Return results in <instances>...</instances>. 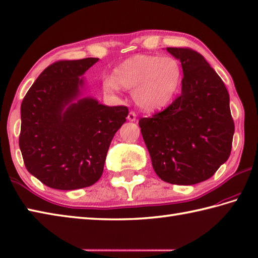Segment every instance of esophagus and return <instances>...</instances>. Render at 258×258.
Masks as SVG:
<instances>
[{"instance_id": "obj_1", "label": "esophagus", "mask_w": 258, "mask_h": 258, "mask_svg": "<svg viewBox=\"0 0 258 258\" xmlns=\"http://www.w3.org/2000/svg\"><path fill=\"white\" fill-rule=\"evenodd\" d=\"M137 119V114H136L135 111H130L129 114H128V120L129 121H135Z\"/></svg>"}]
</instances>
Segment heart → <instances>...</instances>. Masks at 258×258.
I'll list each match as a JSON object with an SVG mask.
<instances>
[{
    "label": "heart",
    "instance_id": "1",
    "mask_svg": "<svg viewBox=\"0 0 258 258\" xmlns=\"http://www.w3.org/2000/svg\"><path fill=\"white\" fill-rule=\"evenodd\" d=\"M181 77V64L176 58L139 53L115 67L114 76H106L103 85L112 93L118 92L120 86L134 90V100L139 108L153 112L172 101Z\"/></svg>",
    "mask_w": 258,
    "mask_h": 258
}]
</instances>
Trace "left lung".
<instances>
[{"label": "left lung", "mask_w": 258, "mask_h": 258, "mask_svg": "<svg viewBox=\"0 0 258 258\" xmlns=\"http://www.w3.org/2000/svg\"><path fill=\"white\" fill-rule=\"evenodd\" d=\"M182 64V92L166 109L139 120L154 171L163 181H206L230 156L235 124L229 94L201 53L166 48Z\"/></svg>", "instance_id": "obj_1"}]
</instances>
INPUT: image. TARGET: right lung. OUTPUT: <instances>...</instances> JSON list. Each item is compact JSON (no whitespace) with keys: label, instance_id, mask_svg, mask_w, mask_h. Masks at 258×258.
Here are the masks:
<instances>
[{"label":"right lung","instance_id":"1","mask_svg":"<svg viewBox=\"0 0 258 258\" xmlns=\"http://www.w3.org/2000/svg\"><path fill=\"white\" fill-rule=\"evenodd\" d=\"M99 58L58 60L43 70L21 103L19 146L28 172L57 189L93 185L128 108L79 99L84 73ZM76 99L75 102L72 101Z\"/></svg>","mask_w":258,"mask_h":258}]
</instances>
